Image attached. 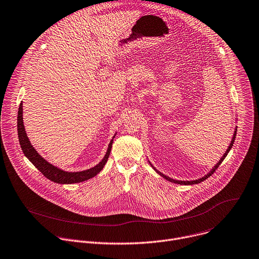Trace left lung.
Segmentation results:
<instances>
[{"label": "left lung", "instance_id": "obj_1", "mask_svg": "<svg viewBox=\"0 0 259 259\" xmlns=\"http://www.w3.org/2000/svg\"><path fill=\"white\" fill-rule=\"evenodd\" d=\"M236 134H237V129H236V131L234 132V136H233V138H232V141H231V143H230V145H229V148L227 149V151L225 152V154H224V156L221 158V160L214 165V167L209 171V173L205 176V177H203V178H201V179H198V180H195V181H177V180H174V179H170V178H168V177H166L165 175H163V174H161L160 171H158V170H156V168H154L157 173L162 177V178H164L165 180H167V181H169V182H173V183H177V184H181V185H192V184H198V183H200V182H202V181H204V180H206L209 176H211L214 171H215V169L219 167V165L222 163V161L225 159V157L227 156V154L229 153V151H230V149L232 148V146H233V143H234V141H235V138H236Z\"/></svg>", "mask_w": 259, "mask_h": 259}]
</instances>
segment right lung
I'll use <instances>...</instances> for the list:
<instances>
[{"mask_svg": "<svg viewBox=\"0 0 259 259\" xmlns=\"http://www.w3.org/2000/svg\"><path fill=\"white\" fill-rule=\"evenodd\" d=\"M22 103L19 106L18 110V117H17V130H18V137H19V143L21 145L22 151L25 154V156L34 164V166L40 170V173L48 178L49 180L58 183V184H73V183H79L89 180L95 176H97L100 171L103 169L105 166L111 149H112V144L113 140H111L109 144V148L107 150V153L103 160L97 164L96 166L82 170V171H76V173H69V171L62 170L53 164L49 163L46 159H44L34 149V147L30 144V141L26 135L24 125H23V117H22Z\"/></svg>", "mask_w": 259, "mask_h": 259, "instance_id": "1", "label": "right lung"}]
</instances>
